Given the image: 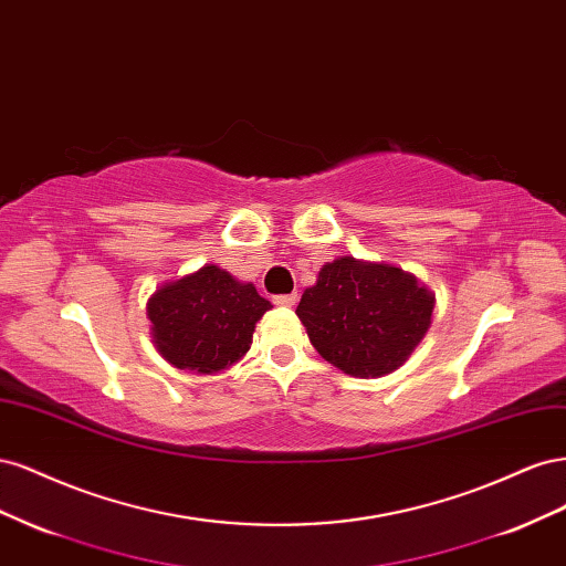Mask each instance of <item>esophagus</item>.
<instances>
[{
	"mask_svg": "<svg viewBox=\"0 0 566 566\" xmlns=\"http://www.w3.org/2000/svg\"><path fill=\"white\" fill-rule=\"evenodd\" d=\"M273 302L281 304V306H295V302H297V295H295V293H287V295H276V297H273Z\"/></svg>",
	"mask_w": 566,
	"mask_h": 566,
	"instance_id": "esophagus-1",
	"label": "esophagus"
}]
</instances>
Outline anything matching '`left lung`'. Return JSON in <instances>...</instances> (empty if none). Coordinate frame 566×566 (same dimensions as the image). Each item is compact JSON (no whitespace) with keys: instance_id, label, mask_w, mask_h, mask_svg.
<instances>
[{"instance_id":"8db88e82","label":"left lung","mask_w":566,"mask_h":566,"mask_svg":"<svg viewBox=\"0 0 566 566\" xmlns=\"http://www.w3.org/2000/svg\"><path fill=\"white\" fill-rule=\"evenodd\" d=\"M434 295L399 266L337 256L306 287L297 316L316 352L356 378L408 361L432 325Z\"/></svg>"}]
</instances>
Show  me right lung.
<instances>
[{
	"instance_id": "1",
	"label": "right lung",
	"mask_w": 566,
	"mask_h": 566,
	"mask_svg": "<svg viewBox=\"0 0 566 566\" xmlns=\"http://www.w3.org/2000/svg\"><path fill=\"white\" fill-rule=\"evenodd\" d=\"M150 333L165 361L181 370L212 375L241 361L252 345L254 323L271 310L252 283L205 264L165 283L148 300Z\"/></svg>"
}]
</instances>
